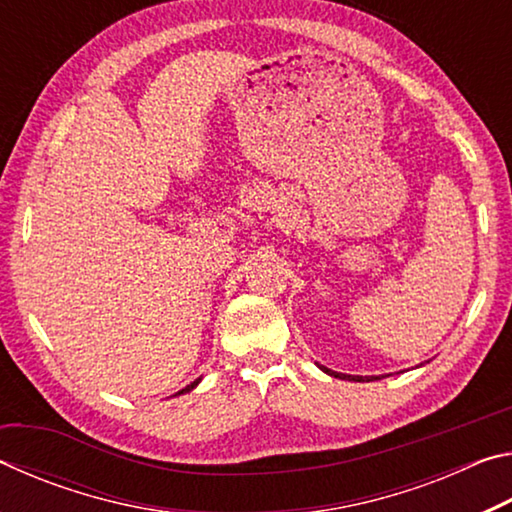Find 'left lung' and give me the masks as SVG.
Returning <instances> with one entry per match:
<instances>
[{
  "label": "left lung",
  "instance_id": "obj_1",
  "mask_svg": "<svg viewBox=\"0 0 512 512\" xmlns=\"http://www.w3.org/2000/svg\"><path fill=\"white\" fill-rule=\"evenodd\" d=\"M320 370H323V372H327V375H332V377H339V379H350V381H375V379H379V377H359V375H341V372H334V370H329V368H325V366H320Z\"/></svg>",
  "mask_w": 512,
  "mask_h": 512
}]
</instances>
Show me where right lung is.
<instances>
[{"instance_id":"add662e5","label":"right lung","mask_w":512,"mask_h":512,"mask_svg":"<svg viewBox=\"0 0 512 512\" xmlns=\"http://www.w3.org/2000/svg\"><path fill=\"white\" fill-rule=\"evenodd\" d=\"M198 381H201V379H196V381H192V384H189L187 388H183V391H180L178 395H183V393H189V391H192V388H196V386H198Z\"/></svg>"}]
</instances>
